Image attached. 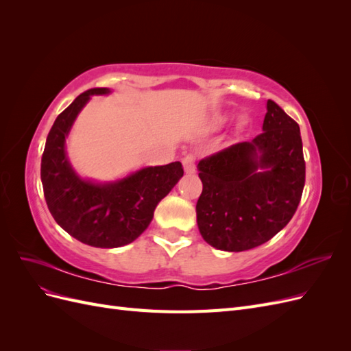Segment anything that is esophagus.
<instances>
[{"label":"esophagus","mask_w":351,"mask_h":351,"mask_svg":"<svg viewBox=\"0 0 351 351\" xmlns=\"http://www.w3.org/2000/svg\"><path fill=\"white\" fill-rule=\"evenodd\" d=\"M183 167L184 171L187 174H193L196 171V162H195V156L192 154H189L183 158Z\"/></svg>","instance_id":"obj_1"}]
</instances>
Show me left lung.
I'll return each instance as SVG.
<instances>
[{"label": "left lung", "mask_w": 351, "mask_h": 351, "mask_svg": "<svg viewBox=\"0 0 351 351\" xmlns=\"http://www.w3.org/2000/svg\"><path fill=\"white\" fill-rule=\"evenodd\" d=\"M262 130L197 164L204 184L197 227L212 247H258L289 224L299 206L306 174L299 124L268 99Z\"/></svg>", "instance_id": "left-lung-1"}]
</instances>
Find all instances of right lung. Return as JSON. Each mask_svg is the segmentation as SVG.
Listing matches in <instances>:
<instances>
[{
    "label": "right lung",
    "mask_w": 351,
    "mask_h": 351,
    "mask_svg": "<svg viewBox=\"0 0 351 351\" xmlns=\"http://www.w3.org/2000/svg\"><path fill=\"white\" fill-rule=\"evenodd\" d=\"M83 92L52 124L40 162V180L51 215L71 237L93 247L112 249L134 241L149 227L156 205L183 177L182 162L143 167L115 182H93L71 167L66 139L77 115L93 95Z\"/></svg>",
    "instance_id": "right-lung-1"
}]
</instances>
